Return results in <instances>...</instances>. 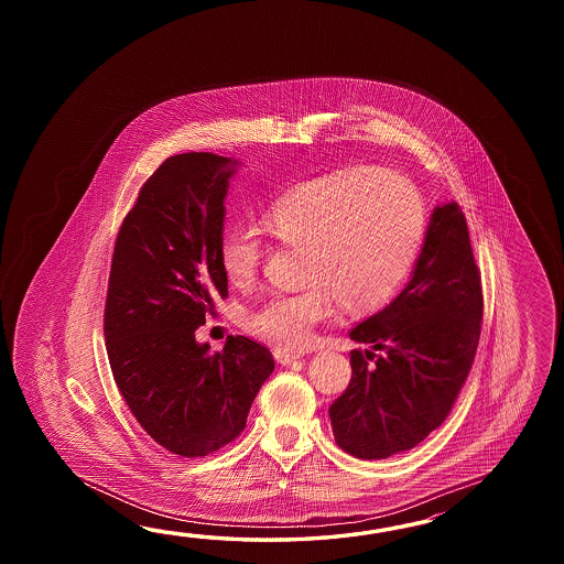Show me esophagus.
Here are the masks:
<instances>
[{
	"label": "esophagus",
	"instance_id": "obj_1",
	"mask_svg": "<svg viewBox=\"0 0 564 564\" xmlns=\"http://www.w3.org/2000/svg\"><path fill=\"white\" fill-rule=\"evenodd\" d=\"M274 359L280 362V365H292V362H296V360L302 359L299 352H290V350H284V348H276L274 350Z\"/></svg>",
	"mask_w": 564,
	"mask_h": 564
}]
</instances>
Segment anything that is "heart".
<instances>
[{
	"label": "heart",
	"mask_w": 564,
	"mask_h": 564,
	"mask_svg": "<svg viewBox=\"0 0 564 564\" xmlns=\"http://www.w3.org/2000/svg\"><path fill=\"white\" fill-rule=\"evenodd\" d=\"M427 212L420 189L391 169H340L304 181L265 207V236L302 250V284L250 312L252 335L284 350L304 347L314 328L340 306L347 314L381 308L420 256ZM264 246L252 231L219 240V268L229 286H252Z\"/></svg>",
	"instance_id": "obj_1"
}]
</instances>
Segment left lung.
<instances>
[{
  "mask_svg": "<svg viewBox=\"0 0 564 564\" xmlns=\"http://www.w3.org/2000/svg\"><path fill=\"white\" fill-rule=\"evenodd\" d=\"M481 314L466 216L456 202L437 205L408 286L348 333L371 348L350 352V383L328 409L338 447L384 459L437 430L468 379Z\"/></svg>",
  "mask_w": 564,
  "mask_h": 564,
  "instance_id": "obj_1",
  "label": "left lung"
}]
</instances>
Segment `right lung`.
<instances>
[{
  "label": "right lung",
  "mask_w": 564,
  "mask_h": 564,
  "mask_svg": "<svg viewBox=\"0 0 564 564\" xmlns=\"http://www.w3.org/2000/svg\"><path fill=\"white\" fill-rule=\"evenodd\" d=\"M238 161L214 153L169 156L147 180L117 236L105 338L115 383L156 444L207 456L236 440L274 371L268 348L228 336L224 350L195 330L228 296L219 240Z\"/></svg>",
  "instance_id": "right-lung-1"
}]
</instances>
